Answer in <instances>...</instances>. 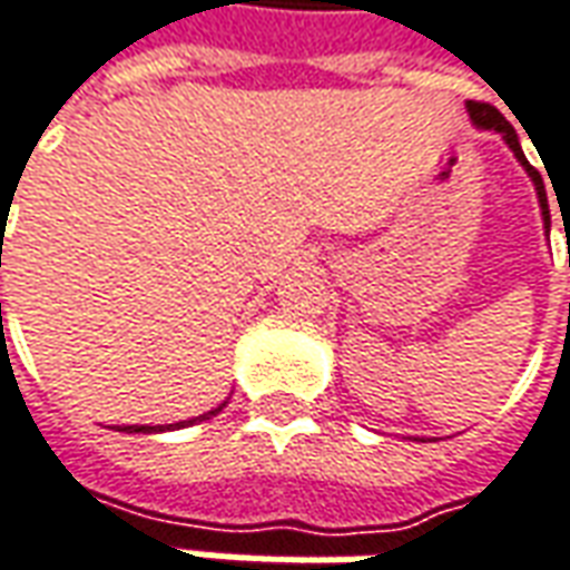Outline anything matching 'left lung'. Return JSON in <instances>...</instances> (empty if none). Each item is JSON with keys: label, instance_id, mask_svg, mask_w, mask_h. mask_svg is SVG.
I'll list each match as a JSON object with an SVG mask.
<instances>
[{"label": "left lung", "instance_id": "left-lung-1", "mask_svg": "<svg viewBox=\"0 0 570 570\" xmlns=\"http://www.w3.org/2000/svg\"><path fill=\"white\" fill-rule=\"evenodd\" d=\"M464 108H468V118H471V124L478 127V130H493V134H499V137L505 139V146L512 149L514 158H518V165L528 171V177L533 180V189H537V203H540V215H543V224L549 227V203H546V187H543V177H540V171L530 165L528 158H524V149H521V139H518V134H514V127L502 115H499V108L487 106V102H464Z\"/></svg>", "mask_w": 570, "mask_h": 570}]
</instances>
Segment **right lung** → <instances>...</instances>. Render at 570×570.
<instances>
[{"mask_svg":"<svg viewBox=\"0 0 570 570\" xmlns=\"http://www.w3.org/2000/svg\"><path fill=\"white\" fill-rule=\"evenodd\" d=\"M6 220V218H2ZM227 402H220L218 409H212V412H205V415L199 417H189V421H177V424H124V428H118V431L124 433H161V431H180V428H189V424H196V421H208V417H215L224 409Z\"/></svg>","mask_w":570,"mask_h":570,"instance_id":"right-lung-1","label":"right lung"}]
</instances>
